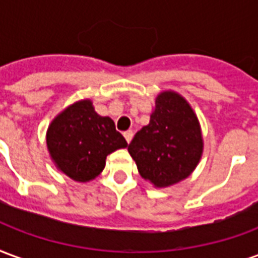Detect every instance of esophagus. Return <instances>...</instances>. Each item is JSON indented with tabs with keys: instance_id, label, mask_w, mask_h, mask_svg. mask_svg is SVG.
Returning a JSON list of instances; mask_svg holds the SVG:
<instances>
[{
	"instance_id": "1",
	"label": "esophagus",
	"mask_w": 258,
	"mask_h": 258,
	"mask_svg": "<svg viewBox=\"0 0 258 258\" xmlns=\"http://www.w3.org/2000/svg\"><path fill=\"white\" fill-rule=\"evenodd\" d=\"M124 138H125V141H127V142H131V140H133V137H134V134H133V131H125V133H124Z\"/></svg>"
}]
</instances>
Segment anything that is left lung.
<instances>
[{"label":"left lung","instance_id":"left-lung-1","mask_svg":"<svg viewBox=\"0 0 258 258\" xmlns=\"http://www.w3.org/2000/svg\"><path fill=\"white\" fill-rule=\"evenodd\" d=\"M199 118L184 96L167 90L155 99L148 125L128 145L138 173L155 188H167L188 178L203 155Z\"/></svg>","mask_w":258,"mask_h":258}]
</instances>
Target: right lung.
Here are the masks:
<instances>
[{"instance_id": "obj_1", "label": "right lung", "mask_w": 258, "mask_h": 258, "mask_svg": "<svg viewBox=\"0 0 258 258\" xmlns=\"http://www.w3.org/2000/svg\"><path fill=\"white\" fill-rule=\"evenodd\" d=\"M127 148L114 121L95 112L91 99H80L58 113L47 130V149L60 173L77 182L95 179L107 155Z\"/></svg>"}]
</instances>
